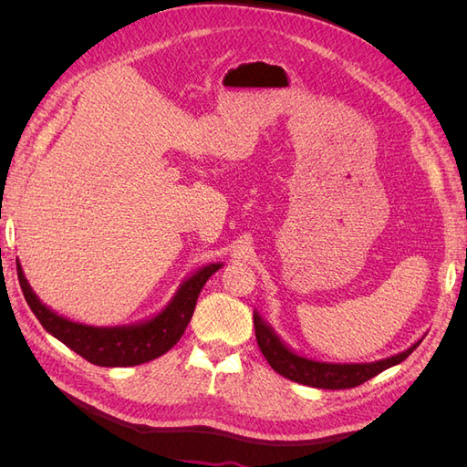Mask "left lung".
I'll return each instance as SVG.
<instances>
[{"mask_svg":"<svg viewBox=\"0 0 467 467\" xmlns=\"http://www.w3.org/2000/svg\"><path fill=\"white\" fill-rule=\"evenodd\" d=\"M253 323H255V337L259 348L265 355L266 362L271 364V368L285 376L292 381H298L302 386L319 388V389H347L357 388L370 378L378 376L391 366L403 362L411 352L420 345L422 337L417 343H413L407 350L398 352V355L381 358L376 362H321L307 358L304 355L292 350L282 338L275 333V329L268 325L259 312H253Z\"/></svg>","mask_w":467,"mask_h":467,"instance_id":"obj_1","label":"left lung"}]
</instances>
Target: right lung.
<instances>
[{
    "instance_id": "add662e5",
    "label": "right lung",
    "mask_w": 467,
    "mask_h": 467,
    "mask_svg": "<svg viewBox=\"0 0 467 467\" xmlns=\"http://www.w3.org/2000/svg\"><path fill=\"white\" fill-rule=\"evenodd\" d=\"M222 266V263H210L199 268V271H194L181 282L171 302L161 312L150 319L130 325H117V327H95V325L78 323L56 314L54 309L40 302L29 280L25 278L19 259L17 276L25 300L42 327L88 362L117 368V366L150 362L175 347L194 314L196 300H199V294L206 280Z\"/></svg>"
}]
</instances>
